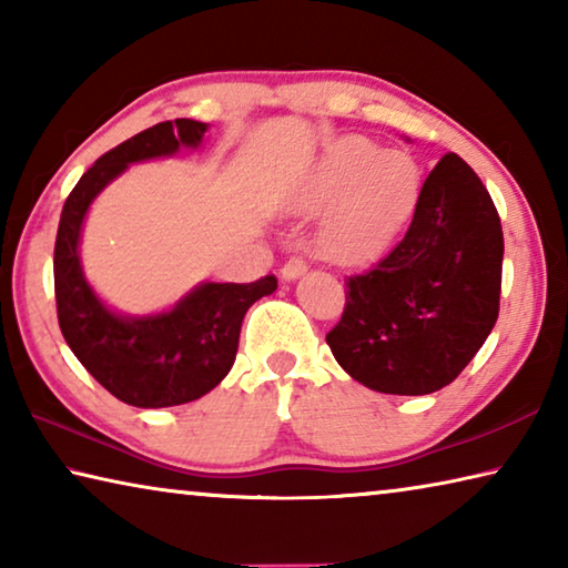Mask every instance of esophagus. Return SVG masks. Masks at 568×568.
Here are the masks:
<instances>
[{"instance_id": "esophagus-1", "label": "esophagus", "mask_w": 568, "mask_h": 568, "mask_svg": "<svg viewBox=\"0 0 568 568\" xmlns=\"http://www.w3.org/2000/svg\"><path fill=\"white\" fill-rule=\"evenodd\" d=\"M305 271H307V263L303 257H291V261L281 267V277L285 283H291V281H297L301 275H305Z\"/></svg>"}]
</instances>
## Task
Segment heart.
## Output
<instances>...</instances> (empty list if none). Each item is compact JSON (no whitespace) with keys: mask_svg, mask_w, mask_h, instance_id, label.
I'll return each instance as SVG.
<instances>
[{"mask_svg":"<svg viewBox=\"0 0 568 568\" xmlns=\"http://www.w3.org/2000/svg\"><path fill=\"white\" fill-rule=\"evenodd\" d=\"M420 195V168L408 152L348 138L331 145L293 192L303 213L328 210L318 245L338 263L376 257L400 233Z\"/></svg>","mask_w":568,"mask_h":568,"instance_id":"obj_1","label":"heart"}]
</instances>
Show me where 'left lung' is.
I'll list each match as a JSON object with an SVG mask.
<instances>
[{
  "instance_id": "8db88e82",
  "label": "left lung",
  "mask_w": 568,
  "mask_h": 568,
  "mask_svg": "<svg viewBox=\"0 0 568 568\" xmlns=\"http://www.w3.org/2000/svg\"><path fill=\"white\" fill-rule=\"evenodd\" d=\"M504 233L484 182L454 152L420 187L410 225L371 271L345 281L325 335L365 388L426 396L456 381L498 318Z\"/></svg>"
}]
</instances>
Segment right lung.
<instances>
[{
  "mask_svg": "<svg viewBox=\"0 0 568 568\" xmlns=\"http://www.w3.org/2000/svg\"><path fill=\"white\" fill-rule=\"evenodd\" d=\"M205 122L168 120L124 140L94 162L62 207L54 243L57 318L67 345L114 398L168 408L203 398L235 363L247 307L275 293V275L255 283H200L162 313L124 315L94 293L80 261L84 217L94 197L134 162L197 150Z\"/></svg>",
  "mask_w": 568,
  "mask_h": 568,
  "instance_id": "1",
  "label": "right lung"
}]
</instances>
